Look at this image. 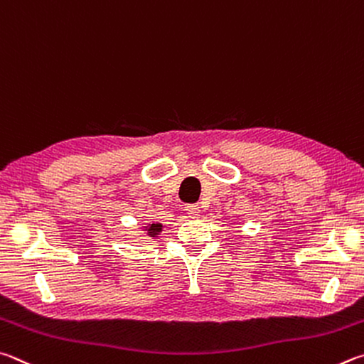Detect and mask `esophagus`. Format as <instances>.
Instances as JSON below:
<instances>
[{
	"label": "esophagus",
	"mask_w": 364,
	"mask_h": 364,
	"mask_svg": "<svg viewBox=\"0 0 364 364\" xmlns=\"http://www.w3.org/2000/svg\"><path fill=\"white\" fill-rule=\"evenodd\" d=\"M186 211L188 214V218L196 219L200 215V206L198 205H187L186 206Z\"/></svg>",
	"instance_id": "esophagus-1"
}]
</instances>
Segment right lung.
I'll return each instance as SVG.
<instances>
[{"mask_svg":"<svg viewBox=\"0 0 364 364\" xmlns=\"http://www.w3.org/2000/svg\"><path fill=\"white\" fill-rule=\"evenodd\" d=\"M163 230V225L161 224H149L145 227V232L149 237H158L159 232Z\"/></svg>","mask_w":364,"mask_h":364,"instance_id":"right-lung-1","label":"right lung"}]
</instances>
